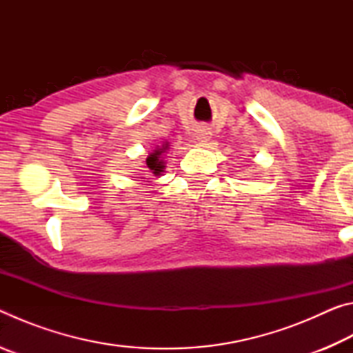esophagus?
<instances>
[{
  "instance_id": "34e87169",
  "label": "esophagus",
  "mask_w": 353,
  "mask_h": 353,
  "mask_svg": "<svg viewBox=\"0 0 353 353\" xmlns=\"http://www.w3.org/2000/svg\"><path fill=\"white\" fill-rule=\"evenodd\" d=\"M196 139H198V141L202 143V145H205V143L210 141L212 132L208 129H199L198 134H196Z\"/></svg>"
}]
</instances>
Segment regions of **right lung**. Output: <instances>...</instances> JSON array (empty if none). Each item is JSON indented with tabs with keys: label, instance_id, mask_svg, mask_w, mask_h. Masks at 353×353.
Here are the masks:
<instances>
[{
	"label": "right lung",
	"instance_id": "right-lung-1",
	"mask_svg": "<svg viewBox=\"0 0 353 353\" xmlns=\"http://www.w3.org/2000/svg\"><path fill=\"white\" fill-rule=\"evenodd\" d=\"M168 149H170V143L166 141L162 146L155 148L152 152H149L148 159H146V165H148V168L151 170L154 176H162V172L165 170V163H166L163 160V154L168 151ZM141 179H145V177H141ZM146 182H149V181H146Z\"/></svg>",
	"mask_w": 353,
	"mask_h": 353
}]
</instances>
